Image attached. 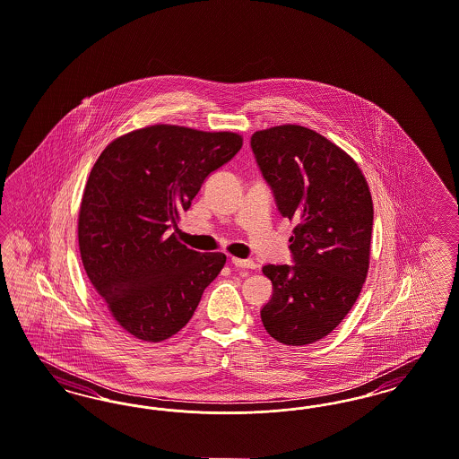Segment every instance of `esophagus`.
Here are the masks:
<instances>
[{
  "label": "esophagus",
  "mask_w": 459,
  "mask_h": 459,
  "mask_svg": "<svg viewBox=\"0 0 459 459\" xmlns=\"http://www.w3.org/2000/svg\"><path fill=\"white\" fill-rule=\"evenodd\" d=\"M231 264H233L235 267H239V269H252V267H255L254 260H250V258H237V256H231Z\"/></svg>",
  "instance_id": "esophagus-1"
}]
</instances>
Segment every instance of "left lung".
Wrapping results in <instances>:
<instances>
[{
  "instance_id": "left-lung-1",
  "label": "left lung",
  "mask_w": 459,
  "mask_h": 459,
  "mask_svg": "<svg viewBox=\"0 0 459 459\" xmlns=\"http://www.w3.org/2000/svg\"><path fill=\"white\" fill-rule=\"evenodd\" d=\"M250 146L279 212L298 221L289 238L294 264L262 267L273 292L260 318L281 343H313L345 318L366 281L371 192L356 161L307 127L256 131Z\"/></svg>"
}]
</instances>
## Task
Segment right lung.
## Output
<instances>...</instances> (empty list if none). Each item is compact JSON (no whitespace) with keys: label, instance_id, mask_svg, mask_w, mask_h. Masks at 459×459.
<instances>
[{"label":"right lung","instance_id":"1","mask_svg":"<svg viewBox=\"0 0 459 459\" xmlns=\"http://www.w3.org/2000/svg\"><path fill=\"white\" fill-rule=\"evenodd\" d=\"M241 144L235 133L158 124L112 141L90 171L82 262L112 318L136 339L180 332L224 267L226 255L190 250L169 230Z\"/></svg>","mask_w":459,"mask_h":459}]
</instances>
